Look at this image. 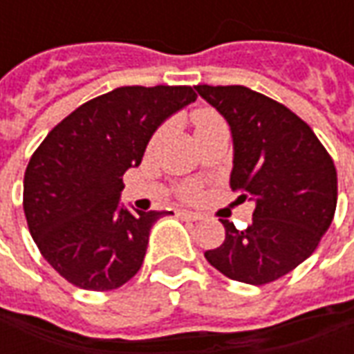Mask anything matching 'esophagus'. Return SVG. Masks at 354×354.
<instances>
[{
  "label": "esophagus",
  "instance_id": "34e87169",
  "mask_svg": "<svg viewBox=\"0 0 354 354\" xmlns=\"http://www.w3.org/2000/svg\"><path fill=\"white\" fill-rule=\"evenodd\" d=\"M178 216H182L184 220H189V222H199V220H205V216L197 214V212H189V210H180Z\"/></svg>",
  "mask_w": 354,
  "mask_h": 354
}]
</instances>
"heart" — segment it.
I'll return each instance as SVG.
<instances>
[{
  "label": "heart",
  "mask_w": 354,
  "mask_h": 354,
  "mask_svg": "<svg viewBox=\"0 0 354 354\" xmlns=\"http://www.w3.org/2000/svg\"><path fill=\"white\" fill-rule=\"evenodd\" d=\"M214 121H220V117L216 115L214 111H208V109H199V111H195L193 113V124H195V132L201 131V129H205V127H208V124H212ZM161 132H157V136L155 138H159L161 136ZM197 195V189L195 187H187L185 189V197L187 199H193Z\"/></svg>",
  "instance_id": "b5f03b06"
}]
</instances>
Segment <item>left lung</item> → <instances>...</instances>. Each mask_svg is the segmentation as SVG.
Listing matches in <instances>:
<instances>
[{
	"label": "left lung",
	"mask_w": 354,
	"mask_h": 354,
	"mask_svg": "<svg viewBox=\"0 0 354 354\" xmlns=\"http://www.w3.org/2000/svg\"><path fill=\"white\" fill-rule=\"evenodd\" d=\"M195 91L230 123L231 189L256 203L246 230L220 220L225 241L205 258L233 281H277L315 252L334 220V161L304 119L266 94L243 85Z\"/></svg>",
	"instance_id": "obj_1"
}]
</instances>
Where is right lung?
<instances>
[{
	"label": "right lung",
	"mask_w": 354,
	"mask_h": 354,
	"mask_svg": "<svg viewBox=\"0 0 354 354\" xmlns=\"http://www.w3.org/2000/svg\"><path fill=\"white\" fill-rule=\"evenodd\" d=\"M197 98L192 87H119L72 111L47 134L24 172L30 235L58 274L83 290L123 286L142 267L165 212L119 203L162 121Z\"/></svg>",
	"instance_id": "1"
}]
</instances>
